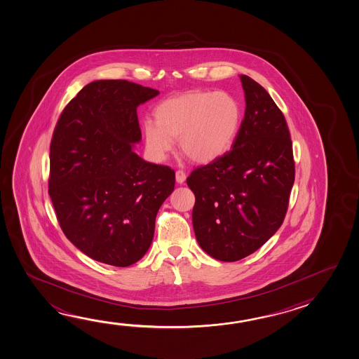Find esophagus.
I'll return each mask as SVG.
<instances>
[{
  "label": "esophagus",
  "instance_id": "obj_1",
  "mask_svg": "<svg viewBox=\"0 0 359 359\" xmlns=\"http://www.w3.org/2000/svg\"><path fill=\"white\" fill-rule=\"evenodd\" d=\"M175 179H177V182L179 184H182V182H185V179H187V174L182 170H177V174H175Z\"/></svg>",
  "mask_w": 359,
  "mask_h": 359
}]
</instances>
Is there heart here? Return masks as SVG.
I'll return each instance as SVG.
<instances>
[{
  "mask_svg": "<svg viewBox=\"0 0 359 359\" xmlns=\"http://www.w3.org/2000/svg\"><path fill=\"white\" fill-rule=\"evenodd\" d=\"M155 117L156 123L144 125L146 146L154 158H166L172 140H179L187 158L209 164L233 145L242 125V107L231 93L194 90L161 102Z\"/></svg>",
  "mask_w": 359,
  "mask_h": 359,
  "instance_id": "b5f03b06",
  "label": "heart"
}]
</instances>
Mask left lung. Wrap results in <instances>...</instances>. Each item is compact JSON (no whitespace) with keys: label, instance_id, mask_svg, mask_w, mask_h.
Wrapping results in <instances>:
<instances>
[{"label":"left lung","instance_id":"obj_1","mask_svg":"<svg viewBox=\"0 0 359 359\" xmlns=\"http://www.w3.org/2000/svg\"><path fill=\"white\" fill-rule=\"evenodd\" d=\"M245 118L232 150L187 179L195 195L193 226L201 250L234 262L276 233L295 180L292 142L283 112L267 90L239 76Z\"/></svg>","mask_w":359,"mask_h":359}]
</instances>
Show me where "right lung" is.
I'll return each instance as SVG.
<instances>
[{"label": "right lung", "mask_w": 359, "mask_h": 359, "mask_svg": "<svg viewBox=\"0 0 359 359\" xmlns=\"http://www.w3.org/2000/svg\"><path fill=\"white\" fill-rule=\"evenodd\" d=\"M158 95L128 81L89 83L68 103L50 144L49 195L64 234L88 257L127 267L151 245L175 172L133 152L137 107Z\"/></svg>", "instance_id": "right-lung-1"}]
</instances>
